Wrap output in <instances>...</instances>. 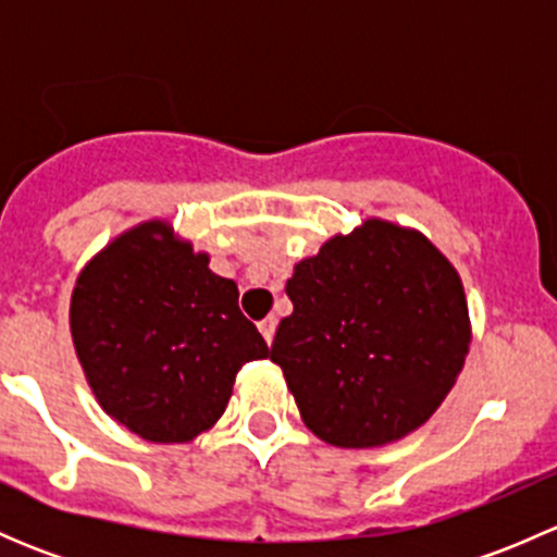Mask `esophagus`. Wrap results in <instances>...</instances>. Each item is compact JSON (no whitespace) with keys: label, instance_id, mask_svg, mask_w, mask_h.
<instances>
[{"label":"esophagus","instance_id":"esophagus-1","mask_svg":"<svg viewBox=\"0 0 557 557\" xmlns=\"http://www.w3.org/2000/svg\"><path fill=\"white\" fill-rule=\"evenodd\" d=\"M258 329H261L263 339H267L269 345H272V339H274V331H277V318H274V314H269V318H263L261 323H258Z\"/></svg>","mask_w":557,"mask_h":557}]
</instances>
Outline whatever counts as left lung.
<instances>
[{
	"instance_id": "obj_1",
	"label": "left lung",
	"mask_w": 557,
	"mask_h": 557,
	"mask_svg": "<svg viewBox=\"0 0 557 557\" xmlns=\"http://www.w3.org/2000/svg\"><path fill=\"white\" fill-rule=\"evenodd\" d=\"M285 294L294 312L267 356L329 445L401 440L436 412L463 369V285L423 234L367 221L296 263Z\"/></svg>"
}]
</instances>
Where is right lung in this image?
<instances>
[{"label":"right lung","mask_w":557,"mask_h":557,"mask_svg":"<svg viewBox=\"0 0 557 557\" xmlns=\"http://www.w3.org/2000/svg\"><path fill=\"white\" fill-rule=\"evenodd\" d=\"M72 339L110 418L148 442L210 429L245 363L269 347L239 310L234 280L207 269L166 223H143L77 277Z\"/></svg>","instance_id":"right-lung-1"}]
</instances>
